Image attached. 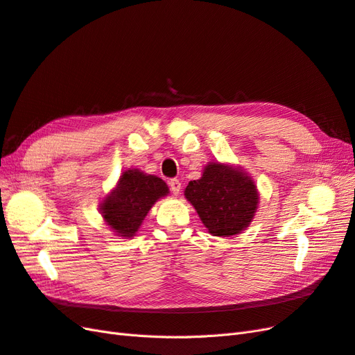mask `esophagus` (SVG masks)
<instances>
[{"instance_id":"1","label":"esophagus","mask_w":355,"mask_h":355,"mask_svg":"<svg viewBox=\"0 0 355 355\" xmlns=\"http://www.w3.org/2000/svg\"><path fill=\"white\" fill-rule=\"evenodd\" d=\"M169 187H171L172 193H174V195L177 196V195L180 193V190H181V181L177 180V178H172V180L169 181Z\"/></svg>"}]
</instances>
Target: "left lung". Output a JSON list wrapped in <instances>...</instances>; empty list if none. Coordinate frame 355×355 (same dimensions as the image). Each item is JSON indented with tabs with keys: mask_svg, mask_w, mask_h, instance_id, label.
I'll use <instances>...</instances> for the list:
<instances>
[{
	"mask_svg": "<svg viewBox=\"0 0 355 355\" xmlns=\"http://www.w3.org/2000/svg\"><path fill=\"white\" fill-rule=\"evenodd\" d=\"M184 196L195 207L211 235L230 238L245 230L259 205V191L245 171L211 162L199 180L190 181Z\"/></svg>",
	"mask_w": 355,
	"mask_h": 355,
	"instance_id": "8db88e82",
	"label": "left lung"
}]
</instances>
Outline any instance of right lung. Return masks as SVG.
Returning <instances> with one entry per match:
<instances>
[{
    "label": "right lung",
    "mask_w": 355,
    "mask_h": 355,
    "mask_svg": "<svg viewBox=\"0 0 355 355\" xmlns=\"http://www.w3.org/2000/svg\"><path fill=\"white\" fill-rule=\"evenodd\" d=\"M169 193L166 183L139 169H128L101 202L99 211L116 235L132 238L155 202Z\"/></svg>",
    "instance_id": "1"
}]
</instances>
